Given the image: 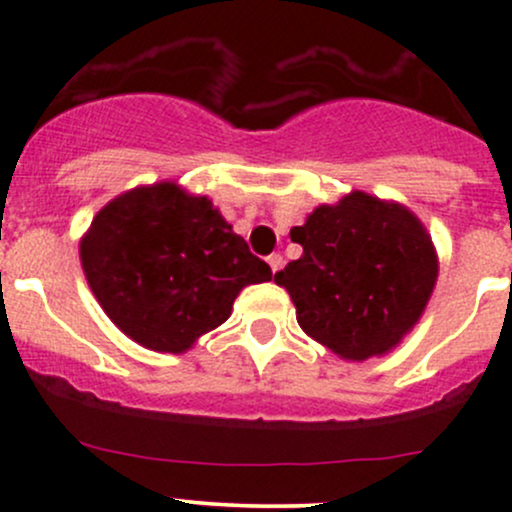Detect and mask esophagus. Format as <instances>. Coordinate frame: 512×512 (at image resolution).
I'll list each match as a JSON object with an SVG mask.
<instances>
[{"label":"esophagus","mask_w":512,"mask_h":512,"mask_svg":"<svg viewBox=\"0 0 512 512\" xmlns=\"http://www.w3.org/2000/svg\"><path fill=\"white\" fill-rule=\"evenodd\" d=\"M283 263H286V261H283V256H281V254H271V256H268V266H271V271H273V273L281 271Z\"/></svg>","instance_id":"34e87169"}]
</instances>
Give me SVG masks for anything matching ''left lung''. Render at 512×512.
I'll list each match as a JSON object with an SVG mask.
<instances>
[{
    "instance_id": "8db88e82",
    "label": "left lung",
    "mask_w": 512,
    "mask_h": 512,
    "mask_svg": "<svg viewBox=\"0 0 512 512\" xmlns=\"http://www.w3.org/2000/svg\"><path fill=\"white\" fill-rule=\"evenodd\" d=\"M291 241L303 256L276 283L291 293L300 328L345 360L392 350L434 291L439 263L421 221L365 192L318 207Z\"/></svg>"
}]
</instances>
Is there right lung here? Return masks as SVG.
<instances>
[{
	"label": "right lung",
	"mask_w": 512,
	"mask_h": 512,
	"mask_svg": "<svg viewBox=\"0 0 512 512\" xmlns=\"http://www.w3.org/2000/svg\"><path fill=\"white\" fill-rule=\"evenodd\" d=\"M88 286L140 345L184 352L224 323L234 298L273 271L207 197L177 184L138 187L103 207L81 241Z\"/></svg>",
	"instance_id": "right-lung-1"
}]
</instances>
